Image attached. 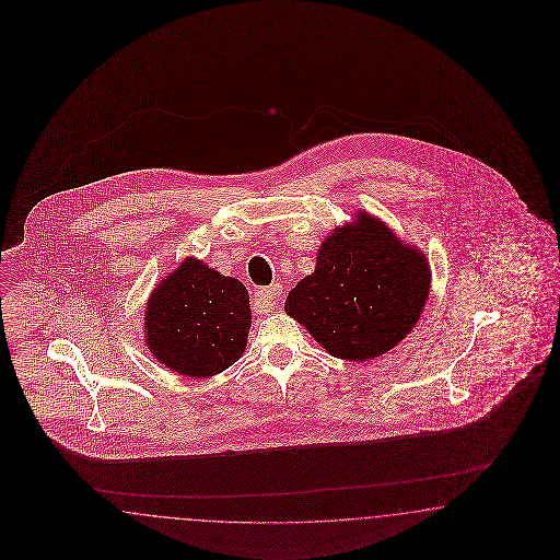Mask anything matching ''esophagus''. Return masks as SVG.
<instances>
[{
	"mask_svg": "<svg viewBox=\"0 0 560 560\" xmlns=\"http://www.w3.org/2000/svg\"><path fill=\"white\" fill-rule=\"evenodd\" d=\"M281 293H283V288L279 283H275L271 288L258 289L255 293L256 305H260L262 310H272L275 305L279 304Z\"/></svg>",
	"mask_w": 560,
	"mask_h": 560,
	"instance_id": "esophagus-1",
	"label": "esophagus"
}]
</instances>
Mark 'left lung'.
<instances>
[{
  "instance_id": "8db88e82",
  "label": "left lung",
  "mask_w": 560,
  "mask_h": 560,
  "mask_svg": "<svg viewBox=\"0 0 560 560\" xmlns=\"http://www.w3.org/2000/svg\"><path fill=\"white\" fill-rule=\"evenodd\" d=\"M429 265L390 230L359 213L324 240L316 271L289 291L285 312L330 355L365 361L407 337L429 295Z\"/></svg>"
}]
</instances>
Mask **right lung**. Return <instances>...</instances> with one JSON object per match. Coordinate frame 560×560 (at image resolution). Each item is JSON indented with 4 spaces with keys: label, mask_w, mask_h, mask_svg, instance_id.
<instances>
[{
    "label": "right lung",
    "mask_w": 560,
    "mask_h": 560,
    "mask_svg": "<svg viewBox=\"0 0 560 560\" xmlns=\"http://www.w3.org/2000/svg\"><path fill=\"white\" fill-rule=\"evenodd\" d=\"M250 320L248 291L237 279L187 258L153 291L145 339L170 370L209 377L244 353Z\"/></svg>",
    "instance_id": "obj_1"
}]
</instances>
